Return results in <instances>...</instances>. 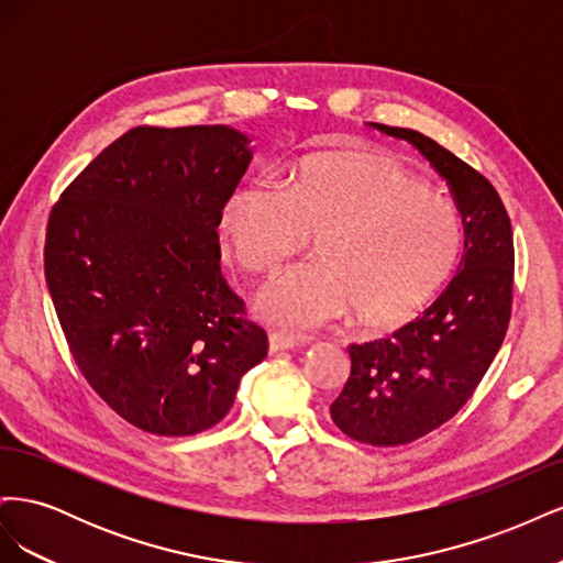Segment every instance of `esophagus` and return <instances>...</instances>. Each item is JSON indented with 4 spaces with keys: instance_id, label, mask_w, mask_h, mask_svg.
Returning a JSON list of instances; mask_svg holds the SVG:
<instances>
[{
    "instance_id": "34e87169",
    "label": "esophagus",
    "mask_w": 563,
    "mask_h": 563,
    "mask_svg": "<svg viewBox=\"0 0 563 563\" xmlns=\"http://www.w3.org/2000/svg\"><path fill=\"white\" fill-rule=\"evenodd\" d=\"M267 343H269V352L294 350V347H298V345H300L296 338H286V335H282V333H269V338H267Z\"/></svg>"
}]
</instances>
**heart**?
Segmentation results:
<instances>
[{"label": "heart", "mask_w": 563, "mask_h": 563, "mask_svg": "<svg viewBox=\"0 0 563 563\" xmlns=\"http://www.w3.org/2000/svg\"><path fill=\"white\" fill-rule=\"evenodd\" d=\"M236 265L275 272L314 236L317 261L272 282L255 300L269 327L308 333L352 312L366 331L420 314L449 282L463 223L446 199L406 168L364 155H317L286 187L249 180L218 211Z\"/></svg>", "instance_id": "obj_1"}]
</instances>
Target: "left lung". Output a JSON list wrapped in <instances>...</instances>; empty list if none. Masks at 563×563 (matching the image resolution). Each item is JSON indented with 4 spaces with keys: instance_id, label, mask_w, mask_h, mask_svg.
<instances>
[{
    "instance_id": "left-lung-1",
    "label": "left lung",
    "mask_w": 563,
    "mask_h": 563,
    "mask_svg": "<svg viewBox=\"0 0 563 563\" xmlns=\"http://www.w3.org/2000/svg\"><path fill=\"white\" fill-rule=\"evenodd\" d=\"M411 143L446 178L465 249L437 300L389 338L347 347L350 378L331 404L338 430L371 446H401L451 420L503 345L515 291L512 223L479 172L411 129L378 126Z\"/></svg>"
}]
</instances>
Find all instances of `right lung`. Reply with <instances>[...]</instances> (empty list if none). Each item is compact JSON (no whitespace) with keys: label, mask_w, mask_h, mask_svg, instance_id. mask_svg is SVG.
Segmentation results:
<instances>
[{"label":"right lung","mask_w":563,"mask_h":563,"mask_svg":"<svg viewBox=\"0 0 563 563\" xmlns=\"http://www.w3.org/2000/svg\"><path fill=\"white\" fill-rule=\"evenodd\" d=\"M228 126H135L65 187L44 275L81 376L159 437L213 428L267 333L220 275L218 211L251 162Z\"/></svg>","instance_id":"right-lung-1"}]
</instances>
